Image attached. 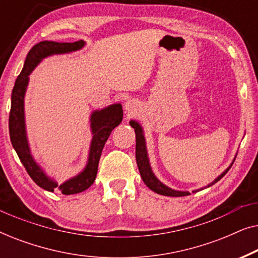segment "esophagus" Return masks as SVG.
<instances>
[{"instance_id":"obj_1","label":"esophagus","mask_w":258,"mask_h":258,"mask_svg":"<svg viewBox=\"0 0 258 258\" xmlns=\"http://www.w3.org/2000/svg\"><path fill=\"white\" fill-rule=\"evenodd\" d=\"M124 109L129 115H133L139 110V103L135 100H128L124 104Z\"/></svg>"}]
</instances>
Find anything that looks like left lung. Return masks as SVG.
Masks as SVG:
<instances>
[{"label":"left lung","mask_w":258,"mask_h":258,"mask_svg":"<svg viewBox=\"0 0 258 258\" xmlns=\"http://www.w3.org/2000/svg\"><path fill=\"white\" fill-rule=\"evenodd\" d=\"M130 125H132L133 128L135 129V134H136V162H137V167H139L141 177H142L143 182L146 183V185L148 186V188L151 189L155 192L160 194V195H164V196L181 197V196L190 195L189 191H178V190H174V189L169 188V186H167V185H164L162 182L158 181V179L156 178V176L154 175V172L151 171L149 160H148L146 140H144L142 128H141V125L135 121L130 122ZM230 168H231V165L223 172V174H221L220 176H218V177L208 186L213 185L216 182L220 181V179L223 177L225 174H227ZM196 191H197V190H195V191H192V192H196Z\"/></svg>","instance_id":"left-lung-1"}]
</instances>
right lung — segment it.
Here are the masks:
<instances>
[{"mask_svg": "<svg viewBox=\"0 0 258 258\" xmlns=\"http://www.w3.org/2000/svg\"><path fill=\"white\" fill-rule=\"evenodd\" d=\"M84 45V41L80 40L73 43H59L54 41H42L35 44L28 52L22 72L15 81V86L12 91V107L9 114V135L10 141L15 149L20 161L31 179L38 186L48 191H59L63 195H73V194L82 192L93 184L97 175V168L103 147L110 136L112 129L122 122L123 110L122 105L112 104L108 108L96 110L91 114V132H93V141H91L89 158L84 170L75 177L57 184L54 179L49 178L43 170L38 167L36 162L30 155V149L28 146L26 136V125H24V94L29 81V75L33 69L44 57L54 54H64L79 50Z\"/></svg>", "mask_w": 258, "mask_h": 258, "instance_id": "1", "label": "right lung"}]
</instances>
